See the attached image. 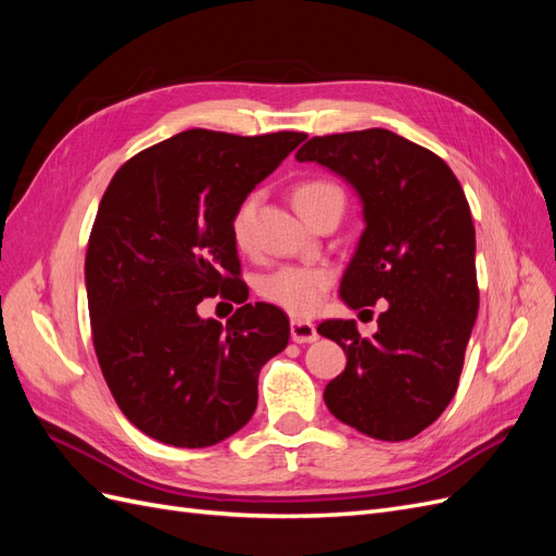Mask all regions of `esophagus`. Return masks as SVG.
Returning a JSON list of instances; mask_svg holds the SVG:
<instances>
[{"instance_id":"1","label":"esophagus","mask_w":556,"mask_h":556,"mask_svg":"<svg viewBox=\"0 0 556 556\" xmlns=\"http://www.w3.org/2000/svg\"><path fill=\"white\" fill-rule=\"evenodd\" d=\"M290 333H292V341L294 343H315L317 341L315 325L304 323V319H292Z\"/></svg>"}]
</instances>
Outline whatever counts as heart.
<instances>
[{"instance_id": "obj_1", "label": "heart", "mask_w": 556, "mask_h": 556, "mask_svg": "<svg viewBox=\"0 0 556 556\" xmlns=\"http://www.w3.org/2000/svg\"><path fill=\"white\" fill-rule=\"evenodd\" d=\"M294 208L304 220L313 223L319 213L329 208L345 206V194L339 185L323 178L301 180L292 190ZM257 197L250 194L241 201V206L233 213L231 220V233L233 243L239 248H245L250 243L252 220H255ZM331 285V274L327 268L319 266H280L276 271L266 274L260 278V296H264L268 304L282 308L294 317H311L323 306L325 294Z\"/></svg>"}]
</instances>
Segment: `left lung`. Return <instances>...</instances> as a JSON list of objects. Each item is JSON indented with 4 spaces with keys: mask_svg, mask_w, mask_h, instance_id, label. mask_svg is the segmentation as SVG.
I'll return each instance as SVG.
<instances>
[{
    "mask_svg": "<svg viewBox=\"0 0 556 556\" xmlns=\"http://www.w3.org/2000/svg\"><path fill=\"white\" fill-rule=\"evenodd\" d=\"M345 178L364 231L343 280L350 308L384 299L374 339L355 319H327L345 371L325 387L333 417L378 441H408L441 417L478 317L476 227L457 176L431 150L390 129L313 137L296 153Z\"/></svg>",
    "mask_w": 556,
    "mask_h": 556,
    "instance_id": "left-lung-1",
    "label": "left lung"
}]
</instances>
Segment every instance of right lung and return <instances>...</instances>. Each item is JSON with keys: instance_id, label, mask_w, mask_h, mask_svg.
<instances>
[{"instance_id": "add662e5", "label": "right lung", "mask_w": 556, "mask_h": 556, "mask_svg": "<svg viewBox=\"0 0 556 556\" xmlns=\"http://www.w3.org/2000/svg\"><path fill=\"white\" fill-rule=\"evenodd\" d=\"M304 139L188 129L109 182L86 255L92 343L115 403L150 439L208 447L255 413L260 368L288 345V317L243 304L223 327L197 306L239 285L233 213Z\"/></svg>"}]
</instances>
